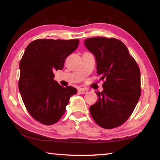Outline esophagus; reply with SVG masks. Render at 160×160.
Here are the masks:
<instances>
[{
  "mask_svg": "<svg viewBox=\"0 0 160 160\" xmlns=\"http://www.w3.org/2000/svg\"><path fill=\"white\" fill-rule=\"evenodd\" d=\"M78 92H79L80 94H86L87 92H88V90H87L85 88H80V89H79Z\"/></svg>",
  "mask_w": 160,
  "mask_h": 160,
  "instance_id": "obj_1",
  "label": "esophagus"
}]
</instances>
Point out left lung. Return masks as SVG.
<instances>
[{
	"label": "left lung",
	"mask_w": 160,
	"mask_h": 160,
	"mask_svg": "<svg viewBox=\"0 0 160 160\" xmlns=\"http://www.w3.org/2000/svg\"><path fill=\"white\" fill-rule=\"evenodd\" d=\"M85 45L96 58L97 72L101 75L103 91L90 107L92 117L102 128L111 129L126 122L141 94L140 72L126 45L115 38L92 37Z\"/></svg>",
	"instance_id": "8db88e82"
}]
</instances>
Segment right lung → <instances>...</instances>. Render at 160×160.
<instances>
[{
  "instance_id": "right-lung-1",
  "label": "right lung",
  "mask_w": 160,
  "mask_h": 160,
  "mask_svg": "<svg viewBox=\"0 0 160 160\" xmlns=\"http://www.w3.org/2000/svg\"><path fill=\"white\" fill-rule=\"evenodd\" d=\"M78 39H37L27 47L20 62L18 88L27 110L44 125L58 122L70 97L78 91L53 80V71L63 68L66 58L76 49Z\"/></svg>"
}]
</instances>
